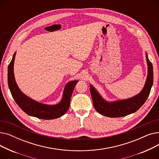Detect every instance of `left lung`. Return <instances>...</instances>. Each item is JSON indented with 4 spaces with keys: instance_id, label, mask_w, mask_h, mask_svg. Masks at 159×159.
Here are the masks:
<instances>
[{
    "instance_id": "obj_1",
    "label": "left lung",
    "mask_w": 159,
    "mask_h": 159,
    "mask_svg": "<svg viewBox=\"0 0 159 159\" xmlns=\"http://www.w3.org/2000/svg\"><path fill=\"white\" fill-rule=\"evenodd\" d=\"M146 61L148 74L145 86L139 94L131 98L114 102H107L100 96L95 89L90 85L93 106L97 112L108 117H121L137 111L144 104L150 93L153 82V65L148 59L147 55Z\"/></svg>"
}]
</instances>
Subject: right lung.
Returning <instances> with one entry per match:
<instances>
[{
    "label": "right lung",
    "mask_w": 159,
    "mask_h": 159,
    "mask_svg": "<svg viewBox=\"0 0 159 159\" xmlns=\"http://www.w3.org/2000/svg\"><path fill=\"white\" fill-rule=\"evenodd\" d=\"M15 57V53L8 66L7 82L11 95L22 110L30 116L44 120L55 119L65 114L69 109L71 95L78 81L73 80L66 84L63 98L59 104L55 106H49L39 103L22 93L16 85L13 73Z\"/></svg>",
    "instance_id": "obj_1"
}]
</instances>
